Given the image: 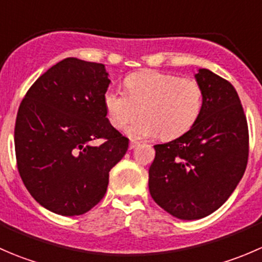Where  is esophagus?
Returning a JSON list of instances; mask_svg holds the SVG:
<instances>
[{"label": "esophagus", "instance_id": "1", "mask_svg": "<svg viewBox=\"0 0 262 262\" xmlns=\"http://www.w3.org/2000/svg\"><path fill=\"white\" fill-rule=\"evenodd\" d=\"M137 146H138V143H137V142H130V143H129V149H134Z\"/></svg>", "mask_w": 262, "mask_h": 262}]
</instances>
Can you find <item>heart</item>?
Segmentation results:
<instances>
[{"label": "heart", "mask_w": 262, "mask_h": 262, "mask_svg": "<svg viewBox=\"0 0 262 262\" xmlns=\"http://www.w3.org/2000/svg\"><path fill=\"white\" fill-rule=\"evenodd\" d=\"M126 92L110 87L104 106L110 124L121 129L138 115L143 118L125 129L132 139L160 136L173 139L189 132L200 118L204 105L203 89L196 81L175 75L141 71L124 80Z\"/></svg>", "instance_id": "obj_1"}]
</instances>
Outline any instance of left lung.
<instances>
[{
  "instance_id": "left-lung-1",
  "label": "left lung",
  "mask_w": 262,
  "mask_h": 262,
  "mask_svg": "<svg viewBox=\"0 0 262 262\" xmlns=\"http://www.w3.org/2000/svg\"><path fill=\"white\" fill-rule=\"evenodd\" d=\"M204 105L195 125L156 144L148 186L156 203L182 221L204 218L227 202L244 176L248 129L241 101L228 81L199 68Z\"/></svg>"
}]
</instances>
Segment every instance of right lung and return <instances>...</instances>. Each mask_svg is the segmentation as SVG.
I'll return each mask as SVG.
<instances>
[{"mask_svg": "<svg viewBox=\"0 0 262 262\" xmlns=\"http://www.w3.org/2000/svg\"><path fill=\"white\" fill-rule=\"evenodd\" d=\"M110 82L101 63L66 58L34 82L18 107V172L31 196L50 212H89L104 198L109 171L128 150V138L106 118ZM99 138L104 143L92 146Z\"/></svg>", "mask_w": 262, "mask_h": 262, "instance_id": "right-lung-1", "label": "right lung"}]
</instances>
